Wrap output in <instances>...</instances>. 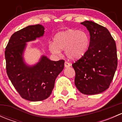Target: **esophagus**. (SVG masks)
I'll return each instance as SVG.
<instances>
[{
	"label": "esophagus",
	"instance_id": "esophagus-1",
	"mask_svg": "<svg viewBox=\"0 0 122 122\" xmlns=\"http://www.w3.org/2000/svg\"><path fill=\"white\" fill-rule=\"evenodd\" d=\"M64 66H65V67H66V68H68V67H71V64L69 63V62H67V61H66V62H65V64H64Z\"/></svg>",
	"mask_w": 122,
	"mask_h": 122
}]
</instances>
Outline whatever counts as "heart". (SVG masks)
Returning a JSON list of instances; mask_svg holds the SVG:
<instances>
[{
  "label": "heart",
  "mask_w": 122,
  "mask_h": 122,
  "mask_svg": "<svg viewBox=\"0 0 122 122\" xmlns=\"http://www.w3.org/2000/svg\"><path fill=\"white\" fill-rule=\"evenodd\" d=\"M90 38L84 31L70 29L55 35L54 42L49 44L52 53L59 54L60 50H65L68 58L77 60L83 56L88 50Z\"/></svg>",
  "instance_id": "obj_1"
}]
</instances>
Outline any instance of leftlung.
Wrapping results in <instances>:
<instances>
[{"instance_id":"8db88e82","label":"left lung","mask_w":122,"mask_h":122,"mask_svg":"<svg viewBox=\"0 0 122 122\" xmlns=\"http://www.w3.org/2000/svg\"><path fill=\"white\" fill-rule=\"evenodd\" d=\"M89 31L88 50L72 64L75 85L81 93L99 94L109 87L117 66L116 45L108 29L89 20L81 23Z\"/></svg>"}]
</instances>
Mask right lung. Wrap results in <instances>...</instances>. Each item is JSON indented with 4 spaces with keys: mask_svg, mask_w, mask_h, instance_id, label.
Instances as JSON below:
<instances>
[{
    "mask_svg": "<svg viewBox=\"0 0 122 122\" xmlns=\"http://www.w3.org/2000/svg\"><path fill=\"white\" fill-rule=\"evenodd\" d=\"M44 27L30 25L15 32L6 47V67L9 78L23 99L38 102L51 95L55 81L64 67V60L51 61L45 55L34 66L25 62L26 42L43 36Z\"/></svg>",
    "mask_w": 122,
    "mask_h": 122,
    "instance_id": "obj_1",
    "label": "right lung"
}]
</instances>
